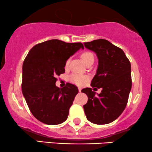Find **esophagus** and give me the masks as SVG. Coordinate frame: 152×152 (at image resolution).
I'll return each instance as SVG.
<instances>
[{
    "label": "esophagus",
    "instance_id": "obj_1",
    "mask_svg": "<svg viewBox=\"0 0 152 152\" xmlns=\"http://www.w3.org/2000/svg\"><path fill=\"white\" fill-rule=\"evenodd\" d=\"M81 88H78V91H79L80 92H80H81Z\"/></svg>",
    "mask_w": 152,
    "mask_h": 152
}]
</instances>
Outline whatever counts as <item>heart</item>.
I'll list each match as a JSON object with an SVG mask.
<instances>
[{"label":"heart","instance_id":"obj_1","mask_svg":"<svg viewBox=\"0 0 152 152\" xmlns=\"http://www.w3.org/2000/svg\"><path fill=\"white\" fill-rule=\"evenodd\" d=\"M81 58L83 60V62H85L86 64H87L88 62H90V61H94V56L93 53H90V52H84L83 53H82ZM69 62H70V59H68L66 60V64H65L66 67L69 66ZM88 79V77L87 76H85V75L74 74L70 76L71 81L78 86H83L86 81H87Z\"/></svg>","mask_w":152,"mask_h":152}]
</instances>
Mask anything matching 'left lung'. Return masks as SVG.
I'll list each match as a JSON object with an SVG mask.
<instances>
[{
  "instance_id": "left-lung-1",
  "label": "left lung",
  "mask_w": 152,
  "mask_h": 152,
  "mask_svg": "<svg viewBox=\"0 0 152 152\" xmlns=\"http://www.w3.org/2000/svg\"><path fill=\"white\" fill-rule=\"evenodd\" d=\"M84 45L95 52L98 58L91 86L102 89L97 95L90 88L81 90L88 97L83 105L85 114L93 124H109L122 114L127 105L132 87L130 62L120 48L105 39L87 42Z\"/></svg>"
}]
</instances>
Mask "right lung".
<instances>
[{"instance_id": "obj_1", "label": "right lung", "mask_w": 152, "mask_h": 152, "mask_svg": "<svg viewBox=\"0 0 152 152\" xmlns=\"http://www.w3.org/2000/svg\"><path fill=\"white\" fill-rule=\"evenodd\" d=\"M80 48H84L81 43L53 39L34 45L24 59L23 95L31 114L43 124L57 125L67 119L78 88L67 83L59 88L55 83L65 72L67 59Z\"/></svg>"}]
</instances>
